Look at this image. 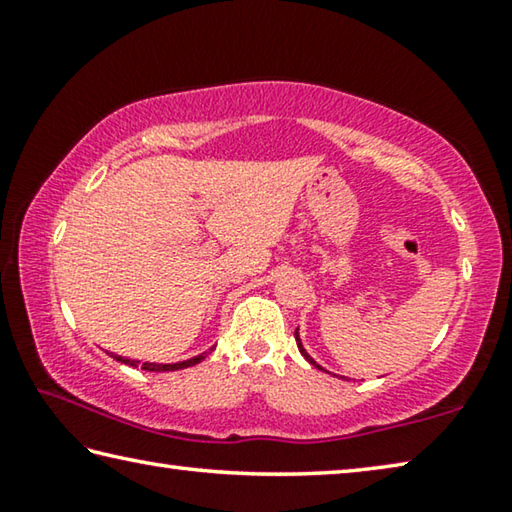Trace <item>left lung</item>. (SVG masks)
Here are the masks:
<instances>
[{
	"mask_svg": "<svg viewBox=\"0 0 512 512\" xmlns=\"http://www.w3.org/2000/svg\"><path fill=\"white\" fill-rule=\"evenodd\" d=\"M296 343H298V350H300V354H302V357H305V359L311 363V366H316L318 370H325L323 366H318V363L309 357V352H307L305 348H302V341H300V334H298V329H296ZM325 372H327V370H325Z\"/></svg>",
	"mask_w": 512,
	"mask_h": 512,
	"instance_id": "8db88e82",
	"label": "left lung"
}]
</instances>
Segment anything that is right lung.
I'll return each mask as SVG.
<instances>
[{
	"instance_id": "obj_1",
	"label": "right lung",
	"mask_w": 512,
	"mask_h": 512,
	"mask_svg": "<svg viewBox=\"0 0 512 512\" xmlns=\"http://www.w3.org/2000/svg\"><path fill=\"white\" fill-rule=\"evenodd\" d=\"M214 348H216V345H212V348L207 350V352H201V354H196V357H192V359H187V361H178V363H153V361H144V363H142V370H146V372H171V370H183V368H189V366H196V363H201V361L207 357V354H210ZM112 359H117L119 363H126V366H133V368L140 366V361H137V359L117 357V354H112Z\"/></svg>"
}]
</instances>
